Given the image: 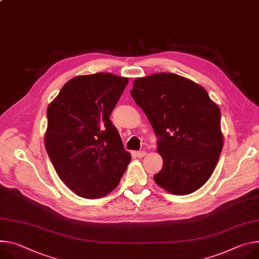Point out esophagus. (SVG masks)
<instances>
[{
  "label": "esophagus",
  "mask_w": 259,
  "mask_h": 259,
  "mask_svg": "<svg viewBox=\"0 0 259 259\" xmlns=\"http://www.w3.org/2000/svg\"><path fill=\"white\" fill-rule=\"evenodd\" d=\"M147 155V152L146 151H138V152H136V156L138 157V158H143V157H145Z\"/></svg>",
  "instance_id": "34e87169"
}]
</instances>
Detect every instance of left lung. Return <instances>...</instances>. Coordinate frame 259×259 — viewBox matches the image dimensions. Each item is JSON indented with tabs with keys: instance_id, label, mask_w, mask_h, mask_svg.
Listing matches in <instances>:
<instances>
[{
	"instance_id": "obj_1",
	"label": "left lung",
	"mask_w": 259,
	"mask_h": 259,
	"mask_svg": "<svg viewBox=\"0 0 259 259\" xmlns=\"http://www.w3.org/2000/svg\"><path fill=\"white\" fill-rule=\"evenodd\" d=\"M130 93L159 137L163 166L154 176L157 185L175 195L198 190L223 149L218 105L201 85L175 73L136 78Z\"/></svg>"
}]
</instances>
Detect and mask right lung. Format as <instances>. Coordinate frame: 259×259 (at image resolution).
Masks as SVG:
<instances>
[{"mask_svg":"<svg viewBox=\"0 0 259 259\" xmlns=\"http://www.w3.org/2000/svg\"><path fill=\"white\" fill-rule=\"evenodd\" d=\"M127 84V77L112 73L75 76L48 107L46 152L59 178L80 197L110 193L130 163L109 120Z\"/></svg>","mask_w":259,"mask_h":259,"instance_id":"right-lung-1","label":"right lung"}]
</instances>
